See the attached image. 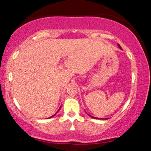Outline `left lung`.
<instances>
[{
  "label": "left lung",
  "instance_id": "8db88e82",
  "mask_svg": "<svg viewBox=\"0 0 151 151\" xmlns=\"http://www.w3.org/2000/svg\"><path fill=\"white\" fill-rule=\"evenodd\" d=\"M118 46H119V47H120V49H121V46H120V45H119V44H118ZM88 115H89V116H90V117H92V118H95V119H97V118H96V117H92V116L89 115V114H88ZM97 119H100V118H97ZM101 119H102V118H101Z\"/></svg>",
  "mask_w": 151,
  "mask_h": 151
}]
</instances>
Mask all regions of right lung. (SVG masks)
<instances>
[{"mask_svg": "<svg viewBox=\"0 0 151 151\" xmlns=\"http://www.w3.org/2000/svg\"><path fill=\"white\" fill-rule=\"evenodd\" d=\"M55 115H56V114H55ZM53 115V116H54V115ZM53 116H52V117H53Z\"/></svg>", "mask_w": 151, "mask_h": 151, "instance_id": "add662e5", "label": "right lung"}]
</instances>
